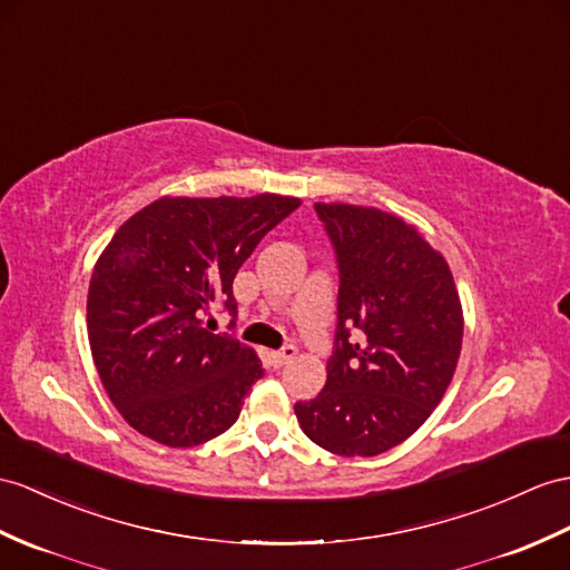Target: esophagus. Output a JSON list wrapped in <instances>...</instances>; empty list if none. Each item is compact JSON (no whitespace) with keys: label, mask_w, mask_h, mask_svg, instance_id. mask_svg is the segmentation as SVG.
Here are the masks:
<instances>
[{"label":"esophagus","mask_w":570,"mask_h":570,"mask_svg":"<svg viewBox=\"0 0 570 570\" xmlns=\"http://www.w3.org/2000/svg\"><path fill=\"white\" fill-rule=\"evenodd\" d=\"M295 355H297V348H295V345H287V348H283V351L271 353V360H273V365H275V367H283V365H287V363H289V360H295Z\"/></svg>","instance_id":"obj_1"}]
</instances>
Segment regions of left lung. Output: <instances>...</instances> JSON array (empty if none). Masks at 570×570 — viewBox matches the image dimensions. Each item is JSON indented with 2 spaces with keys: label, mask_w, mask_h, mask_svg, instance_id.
<instances>
[{
  "label": "left lung",
  "mask_w": 570,
  "mask_h": 570,
  "mask_svg": "<svg viewBox=\"0 0 570 570\" xmlns=\"http://www.w3.org/2000/svg\"><path fill=\"white\" fill-rule=\"evenodd\" d=\"M338 256L336 353L326 386L295 404L333 454L374 456L411 438L445 396L464 314L445 256L392 213L314 203Z\"/></svg>",
  "instance_id": "1"
}]
</instances>
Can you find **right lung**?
Here are the masks:
<instances>
[{
    "label": "right lung",
    "instance_id": "right-lung-1",
    "mask_svg": "<svg viewBox=\"0 0 570 570\" xmlns=\"http://www.w3.org/2000/svg\"><path fill=\"white\" fill-rule=\"evenodd\" d=\"M299 203L164 196L118 227L91 273L87 331L104 390L137 433L196 448L239 419L261 360L203 322L217 304L237 312L234 275Z\"/></svg>",
    "mask_w": 570,
    "mask_h": 570
}]
</instances>
